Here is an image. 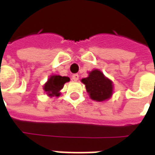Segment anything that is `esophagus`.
<instances>
[{"label": "esophagus", "instance_id": "obj_1", "mask_svg": "<svg viewBox=\"0 0 155 155\" xmlns=\"http://www.w3.org/2000/svg\"><path fill=\"white\" fill-rule=\"evenodd\" d=\"M72 79H73L74 81H78L79 80V74H74L73 75H72Z\"/></svg>", "mask_w": 155, "mask_h": 155}]
</instances>
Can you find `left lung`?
<instances>
[{"instance_id":"obj_1","label":"left lung","mask_w":155,"mask_h":155,"mask_svg":"<svg viewBox=\"0 0 155 155\" xmlns=\"http://www.w3.org/2000/svg\"><path fill=\"white\" fill-rule=\"evenodd\" d=\"M81 81L86 85V91L92 100L102 102L112 95V81L105 77L100 70H92L89 73V76L82 79Z\"/></svg>"}]
</instances>
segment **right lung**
I'll return each mask as SVG.
<instances>
[{
    "label": "right lung",
    "instance_id": "1",
    "mask_svg": "<svg viewBox=\"0 0 155 155\" xmlns=\"http://www.w3.org/2000/svg\"><path fill=\"white\" fill-rule=\"evenodd\" d=\"M69 81V78L60 75H51L44 86V90L49 96L60 95L59 91L64 87L66 82Z\"/></svg>",
    "mask_w": 155,
    "mask_h": 155
}]
</instances>
